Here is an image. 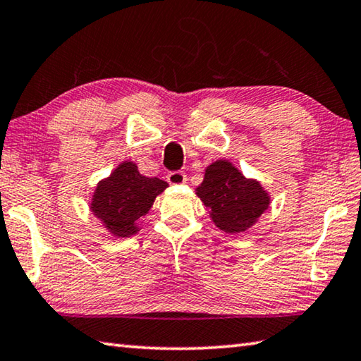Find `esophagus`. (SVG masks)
I'll return each mask as SVG.
<instances>
[{
	"label": "esophagus",
	"mask_w": 361,
	"mask_h": 361,
	"mask_svg": "<svg viewBox=\"0 0 361 361\" xmlns=\"http://www.w3.org/2000/svg\"><path fill=\"white\" fill-rule=\"evenodd\" d=\"M166 180L171 185H182L187 182V174L184 171H171V173L166 176Z\"/></svg>",
	"instance_id": "34e87169"
}]
</instances>
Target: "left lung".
I'll list each match as a JSON object with an SVG mask.
<instances>
[{
	"label": "left lung",
	"mask_w": 361,
	"mask_h": 361,
	"mask_svg": "<svg viewBox=\"0 0 361 361\" xmlns=\"http://www.w3.org/2000/svg\"><path fill=\"white\" fill-rule=\"evenodd\" d=\"M197 195L209 209L212 222L231 235L249 230L269 206V197L260 182L244 177L226 160L206 168Z\"/></svg>",
	"instance_id": "8db88e82"
}]
</instances>
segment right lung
I'll return each mask as SVG.
<instances>
[{
  "instance_id": "add662e5",
  "label": "right lung",
  "mask_w": 361,
  "mask_h": 361,
  "mask_svg": "<svg viewBox=\"0 0 361 361\" xmlns=\"http://www.w3.org/2000/svg\"><path fill=\"white\" fill-rule=\"evenodd\" d=\"M168 187L158 177H145L136 163L125 161L101 180L93 193L90 209L114 236L135 235L139 219L149 212L157 195Z\"/></svg>"
}]
</instances>
